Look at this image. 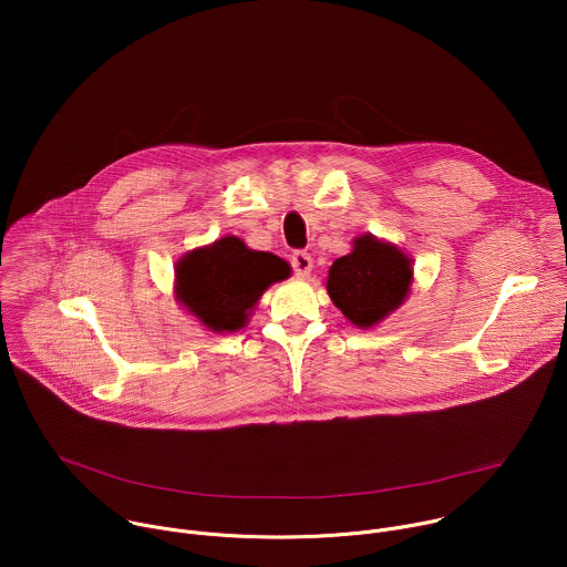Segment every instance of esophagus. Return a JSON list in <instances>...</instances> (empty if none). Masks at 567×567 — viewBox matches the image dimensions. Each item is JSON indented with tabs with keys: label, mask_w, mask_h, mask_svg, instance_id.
<instances>
[{
	"label": "esophagus",
	"mask_w": 567,
	"mask_h": 567,
	"mask_svg": "<svg viewBox=\"0 0 567 567\" xmlns=\"http://www.w3.org/2000/svg\"><path fill=\"white\" fill-rule=\"evenodd\" d=\"M311 267H313V260H311L309 254L296 251V254L291 256V269H293V274H296L298 278H307L309 271H311Z\"/></svg>",
	"instance_id": "1"
}]
</instances>
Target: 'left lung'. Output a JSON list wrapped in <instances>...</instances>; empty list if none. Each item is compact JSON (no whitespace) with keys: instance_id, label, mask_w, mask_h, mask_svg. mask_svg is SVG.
<instances>
[{"instance_id":"left-lung-1","label":"left lung","mask_w":567,"mask_h":567,"mask_svg":"<svg viewBox=\"0 0 567 567\" xmlns=\"http://www.w3.org/2000/svg\"><path fill=\"white\" fill-rule=\"evenodd\" d=\"M411 278L409 256L372 235H361L352 254L330 267L328 293L354 326L372 328L409 296Z\"/></svg>"}]
</instances>
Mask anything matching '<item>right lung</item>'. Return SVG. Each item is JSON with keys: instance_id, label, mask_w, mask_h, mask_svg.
I'll return each mask as SVG.
<instances>
[{"instance_id": "right-lung-1", "label": "right lung", "mask_w": 567, "mask_h": 567, "mask_svg": "<svg viewBox=\"0 0 567 567\" xmlns=\"http://www.w3.org/2000/svg\"><path fill=\"white\" fill-rule=\"evenodd\" d=\"M274 254L251 251L237 237H221L177 265V298L213 332L245 328L265 289L289 276Z\"/></svg>"}]
</instances>
